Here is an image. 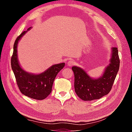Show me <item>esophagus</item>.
I'll return each instance as SVG.
<instances>
[{
    "label": "esophagus",
    "instance_id": "1",
    "mask_svg": "<svg viewBox=\"0 0 132 132\" xmlns=\"http://www.w3.org/2000/svg\"><path fill=\"white\" fill-rule=\"evenodd\" d=\"M75 63V62L73 61H71V60H70V61H69L68 62V63H67V64H68V65L69 66H71L73 65H74Z\"/></svg>",
    "mask_w": 132,
    "mask_h": 132
}]
</instances>
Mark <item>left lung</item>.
Listing matches in <instances>:
<instances>
[{
    "instance_id": "left-lung-1",
    "label": "left lung",
    "mask_w": 132,
    "mask_h": 132,
    "mask_svg": "<svg viewBox=\"0 0 132 132\" xmlns=\"http://www.w3.org/2000/svg\"><path fill=\"white\" fill-rule=\"evenodd\" d=\"M120 60L117 48L112 49L110 63L105 69L103 75L92 79L83 69L73 66L75 75V89L78 97L84 101L100 99L110 92L119 69Z\"/></svg>"
}]
</instances>
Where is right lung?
I'll use <instances>...</instances> for the list:
<instances>
[{
	"instance_id": "obj_1",
	"label": "right lung",
	"mask_w": 132,
	"mask_h": 132,
	"mask_svg": "<svg viewBox=\"0 0 132 132\" xmlns=\"http://www.w3.org/2000/svg\"><path fill=\"white\" fill-rule=\"evenodd\" d=\"M31 28H28L27 31ZM27 31H23L15 39L11 58V66L21 93L33 99L42 100L51 94L55 77L63 68L64 63L53 64L45 71L38 75L31 74L24 71L20 66L18 61L17 48L18 42Z\"/></svg>"
}]
</instances>
